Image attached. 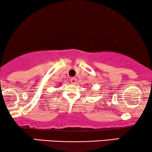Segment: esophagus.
Masks as SVG:
<instances>
[{"instance_id":"1","label":"esophagus","mask_w":152,"mask_h":152,"mask_svg":"<svg viewBox=\"0 0 152 152\" xmlns=\"http://www.w3.org/2000/svg\"><path fill=\"white\" fill-rule=\"evenodd\" d=\"M70 82H71L72 84H76V78L75 77H72L71 79H70Z\"/></svg>"}]
</instances>
